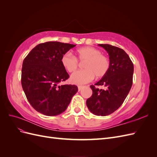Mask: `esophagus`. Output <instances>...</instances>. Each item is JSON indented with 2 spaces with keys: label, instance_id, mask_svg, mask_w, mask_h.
Instances as JSON below:
<instances>
[{
  "label": "esophagus",
  "instance_id": "esophagus-1",
  "mask_svg": "<svg viewBox=\"0 0 157 157\" xmlns=\"http://www.w3.org/2000/svg\"><path fill=\"white\" fill-rule=\"evenodd\" d=\"M82 88H83V86H78V91L80 92V90H81L82 89Z\"/></svg>",
  "mask_w": 157,
  "mask_h": 157
}]
</instances>
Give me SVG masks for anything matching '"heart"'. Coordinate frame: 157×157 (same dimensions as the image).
Listing matches in <instances>:
<instances>
[{
  "instance_id": "heart-1",
  "label": "heart",
  "mask_w": 157,
  "mask_h": 157,
  "mask_svg": "<svg viewBox=\"0 0 157 157\" xmlns=\"http://www.w3.org/2000/svg\"><path fill=\"white\" fill-rule=\"evenodd\" d=\"M76 54L79 61H84V70L78 71L71 76L70 81L75 84H84L93 80L94 77L100 78L105 76L110 68V60L101 54V50L91 46L78 48ZM63 68L69 73H73L77 69L78 62L76 57L70 52H66L61 58Z\"/></svg>"
}]
</instances>
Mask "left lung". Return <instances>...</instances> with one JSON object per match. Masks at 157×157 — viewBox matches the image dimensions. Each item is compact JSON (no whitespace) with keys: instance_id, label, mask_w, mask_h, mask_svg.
Returning a JSON list of instances; mask_svg holds the SVG:
<instances>
[{"instance_id":"left-lung-1","label":"left lung","mask_w":157,"mask_h":157,"mask_svg":"<svg viewBox=\"0 0 157 157\" xmlns=\"http://www.w3.org/2000/svg\"><path fill=\"white\" fill-rule=\"evenodd\" d=\"M109 56L110 68L100 80L91 85L92 95L86 100L90 112L98 116H107L115 112L125 100L133 82L134 64L122 49L110 44H98ZM96 86H104L106 90Z\"/></svg>"}]
</instances>
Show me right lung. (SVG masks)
<instances>
[{
	"label": "right lung",
	"mask_w": 157,
	"mask_h": 157,
	"mask_svg": "<svg viewBox=\"0 0 157 157\" xmlns=\"http://www.w3.org/2000/svg\"><path fill=\"white\" fill-rule=\"evenodd\" d=\"M76 45L50 41L36 46L23 61L21 85L28 101L46 116L64 112L74 95L75 85H59L69 77L61 58Z\"/></svg>",
	"instance_id": "add662e5"
}]
</instances>
